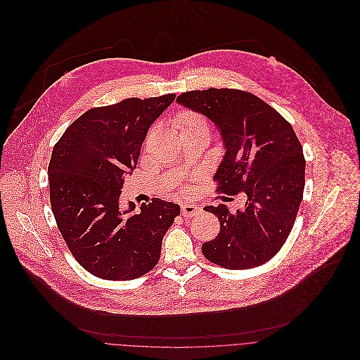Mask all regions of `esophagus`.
<instances>
[{
    "mask_svg": "<svg viewBox=\"0 0 360 360\" xmlns=\"http://www.w3.org/2000/svg\"><path fill=\"white\" fill-rule=\"evenodd\" d=\"M200 212V208L197 205H193V204H183L181 205V215L184 219H190V217H194L195 214Z\"/></svg>",
    "mask_w": 360,
    "mask_h": 360,
    "instance_id": "1",
    "label": "esophagus"
}]
</instances>
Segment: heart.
Instances as JSON below:
<instances>
[{"instance_id": "obj_1", "label": "heart", "mask_w": 360, "mask_h": 360, "mask_svg": "<svg viewBox=\"0 0 360 360\" xmlns=\"http://www.w3.org/2000/svg\"><path fill=\"white\" fill-rule=\"evenodd\" d=\"M173 123L180 130V133H188V131H197V130L208 131L207 120L200 113L188 109L179 112Z\"/></svg>"}]
</instances>
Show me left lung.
I'll return each mask as SVG.
<instances>
[{
    "mask_svg": "<svg viewBox=\"0 0 360 360\" xmlns=\"http://www.w3.org/2000/svg\"><path fill=\"white\" fill-rule=\"evenodd\" d=\"M177 102L215 123L226 155L214 180L217 191L247 195L231 212L207 205L220 233L204 243L202 255L227 269H248L269 261L288 238L304 197L305 158L291 126L258 96L238 89L191 91Z\"/></svg>",
    "mask_w": 360,
    "mask_h": 360,
    "instance_id": "8db88e82",
    "label": "left lung"
}]
</instances>
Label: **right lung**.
<instances>
[{"mask_svg": "<svg viewBox=\"0 0 360 360\" xmlns=\"http://www.w3.org/2000/svg\"><path fill=\"white\" fill-rule=\"evenodd\" d=\"M174 94L94 108L53 146L48 166L56 226L75 259L92 275L130 281L159 262L162 241L179 204L155 198L120 207L124 174L136 169L143 140Z\"/></svg>", "mask_w": 360, "mask_h": 360, "instance_id": "add662e5", "label": "right lung"}]
</instances>
